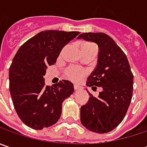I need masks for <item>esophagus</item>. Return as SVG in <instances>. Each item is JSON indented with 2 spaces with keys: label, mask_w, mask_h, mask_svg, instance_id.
<instances>
[{
  "label": "esophagus",
  "mask_w": 147,
  "mask_h": 147,
  "mask_svg": "<svg viewBox=\"0 0 147 147\" xmlns=\"http://www.w3.org/2000/svg\"><path fill=\"white\" fill-rule=\"evenodd\" d=\"M74 90H76V91H78V90H81V89H82V87H81V86H78V85H77V84H75V85L74 86Z\"/></svg>",
  "instance_id": "34e87169"
}]
</instances>
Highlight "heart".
<instances>
[{"label":"heart","mask_w":147,"mask_h":147,"mask_svg":"<svg viewBox=\"0 0 147 147\" xmlns=\"http://www.w3.org/2000/svg\"><path fill=\"white\" fill-rule=\"evenodd\" d=\"M95 47H96V46L93 43L91 42H84L82 46V49H90L95 48ZM86 74H87V71L85 69H82L81 68L75 67V66L68 67L65 70V76L74 82L79 81Z\"/></svg>","instance_id":"b5f03b06"}]
</instances>
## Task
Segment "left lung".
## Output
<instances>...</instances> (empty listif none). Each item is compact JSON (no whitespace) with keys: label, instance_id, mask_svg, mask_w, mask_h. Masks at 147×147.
<instances>
[{"label":"left lung","instance_id":"obj_1","mask_svg":"<svg viewBox=\"0 0 147 147\" xmlns=\"http://www.w3.org/2000/svg\"><path fill=\"white\" fill-rule=\"evenodd\" d=\"M78 38L98 45L97 66L88 78L87 86L102 88L98 96L87 90L90 97L81 107L80 120L90 131L109 133L126 115L133 96V74L125 53L109 35L85 32Z\"/></svg>","mask_w":147,"mask_h":147}]
</instances>
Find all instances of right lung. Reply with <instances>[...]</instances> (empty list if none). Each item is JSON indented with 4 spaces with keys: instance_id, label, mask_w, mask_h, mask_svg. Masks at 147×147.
Segmentation results:
<instances>
[{
    "instance_id": "obj_1",
    "label": "right lung",
    "mask_w": 147,
    "mask_h": 147,
    "mask_svg": "<svg viewBox=\"0 0 147 147\" xmlns=\"http://www.w3.org/2000/svg\"><path fill=\"white\" fill-rule=\"evenodd\" d=\"M78 34L77 31L40 32L15 54L9 70V92L16 113L28 127L41 130L59 119L62 103L74 92V84L62 80L46 86L43 76L63 47Z\"/></svg>"
}]
</instances>
